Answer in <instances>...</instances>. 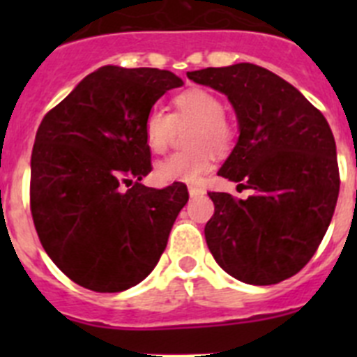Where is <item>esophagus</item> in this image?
Returning <instances> with one entry per match:
<instances>
[{
	"mask_svg": "<svg viewBox=\"0 0 357 357\" xmlns=\"http://www.w3.org/2000/svg\"><path fill=\"white\" fill-rule=\"evenodd\" d=\"M204 193H206V191L202 188H198V185H189V195H191V197H200V195Z\"/></svg>",
	"mask_w": 357,
	"mask_h": 357,
	"instance_id": "34e87169",
	"label": "esophagus"
}]
</instances>
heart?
<instances>
[{"label":"heart","instance_id":"1","mask_svg":"<svg viewBox=\"0 0 357 357\" xmlns=\"http://www.w3.org/2000/svg\"><path fill=\"white\" fill-rule=\"evenodd\" d=\"M223 110L222 100L206 89H188L176 94L172 114L159 107L148 110L143 121V135L153 153L168 151L175 141L176 128L191 125L185 134V146L189 150L160 160L155 168L157 181L162 184H197L213 168L214 155H225L232 150L236 130L223 116Z\"/></svg>","mask_w":357,"mask_h":357}]
</instances>
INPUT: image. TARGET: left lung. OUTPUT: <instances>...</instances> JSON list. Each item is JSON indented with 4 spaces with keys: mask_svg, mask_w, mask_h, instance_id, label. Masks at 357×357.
<instances>
[{
    "mask_svg": "<svg viewBox=\"0 0 357 357\" xmlns=\"http://www.w3.org/2000/svg\"><path fill=\"white\" fill-rule=\"evenodd\" d=\"M188 78L227 94L234 107L239 139L218 175L254 191L247 200L209 193L211 254L247 284L289 279L314 255L338 200L329 123L291 84L261 66L207 68Z\"/></svg>",
    "mask_w": 357,
    "mask_h": 357,
    "instance_id": "obj_1",
    "label": "left lung"
}]
</instances>
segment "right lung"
Listing matches in <instances>:
<instances>
[{
  "label": "right lung",
  "mask_w": 357,
  "mask_h": 357,
  "mask_svg": "<svg viewBox=\"0 0 357 357\" xmlns=\"http://www.w3.org/2000/svg\"><path fill=\"white\" fill-rule=\"evenodd\" d=\"M184 82L155 68L103 66L37 128L30 211L46 254L73 282L98 293L139 284L159 263L188 188H146L148 110Z\"/></svg>",
  "instance_id": "1"
}]
</instances>
